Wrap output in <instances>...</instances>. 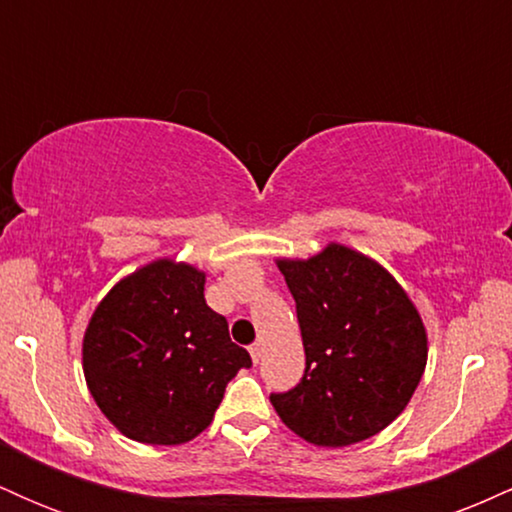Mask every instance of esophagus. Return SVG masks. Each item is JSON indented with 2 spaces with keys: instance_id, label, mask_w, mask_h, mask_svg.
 Here are the masks:
<instances>
[{
  "instance_id": "obj_1",
  "label": "esophagus",
  "mask_w": 512,
  "mask_h": 512,
  "mask_svg": "<svg viewBox=\"0 0 512 512\" xmlns=\"http://www.w3.org/2000/svg\"><path fill=\"white\" fill-rule=\"evenodd\" d=\"M250 356H252V361H260V356H262V344L260 342H255L250 346Z\"/></svg>"
}]
</instances>
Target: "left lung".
I'll list each match as a JSON object with an SVG mask.
<instances>
[{
  "label": "left lung",
  "mask_w": 512,
  "mask_h": 512,
  "mask_svg": "<svg viewBox=\"0 0 512 512\" xmlns=\"http://www.w3.org/2000/svg\"><path fill=\"white\" fill-rule=\"evenodd\" d=\"M279 269L296 301L305 370L269 402L308 443L344 448L375 436L424 375L426 330L414 303L378 262L344 245Z\"/></svg>",
  "instance_id": "8db88e82"
}]
</instances>
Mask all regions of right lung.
<instances>
[{
    "label": "right lung",
    "instance_id": "add662e5",
    "mask_svg": "<svg viewBox=\"0 0 512 512\" xmlns=\"http://www.w3.org/2000/svg\"><path fill=\"white\" fill-rule=\"evenodd\" d=\"M252 358L204 301V274L158 260L122 279L84 337L88 390L127 438L180 445L204 431Z\"/></svg>",
    "mask_w": 512,
    "mask_h": 512
}]
</instances>
